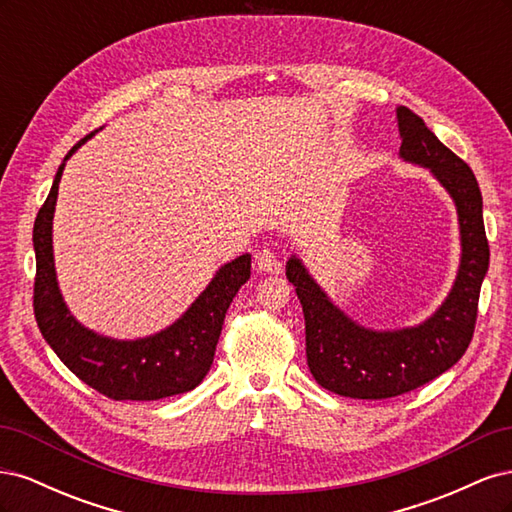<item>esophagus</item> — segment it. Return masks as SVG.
<instances>
[{
  "label": "esophagus",
  "mask_w": 512,
  "mask_h": 512,
  "mask_svg": "<svg viewBox=\"0 0 512 512\" xmlns=\"http://www.w3.org/2000/svg\"><path fill=\"white\" fill-rule=\"evenodd\" d=\"M254 267H256V271H260V273H271V275L282 273V262H280V258H277L271 250H260V252H256V256H254Z\"/></svg>",
  "instance_id": "obj_1"
}]
</instances>
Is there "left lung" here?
<instances>
[{
	"mask_svg": "<svg viewBox=\"0 0 512 512\" xmlns=\"http://www.w3.org/2000/svg\"><path fill=\"white\" fill-rule=\"evenodd\" d=\"M397 126L399 156L429 168L457 207L459 271L436 314L416 327L367 329L327 297L297 256L286 262V277L303 305L307 367L322 389L352 399L404 395L451 369L472 342L480 284L489 269L483 196L470 166L444 147L410 108H397Z\"/></svg>",
	"mask_w": 512,
	"mask_h": 512,
	"instance_id": "8db88e82",
	"label": "left lung"
}]
</instances>
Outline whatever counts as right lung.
<instances>
[{
  "instance_id": "1",
  "label": "right lung",
  "mask_w": 512,
  "mask_h": 512,
  "mask_svg": "<svg viewBox=\"0 0 512 512\" xmlns=\"http://www.w3.org/2000/svg\"><path fill=\"white\" fill-rule=\"evenodd\" d=\"M89 138V136H87ZM57 168L53 188L34 222L36 282L34 314L38 329L76 378L115 401H153L188 393L203 382L213 363L228 307L250 280L252 256L243 254L215 273L177 322L143 339H113L85 329L59 292L53 260V213L66 160Z\"/></svg>"
}]
</instances>
